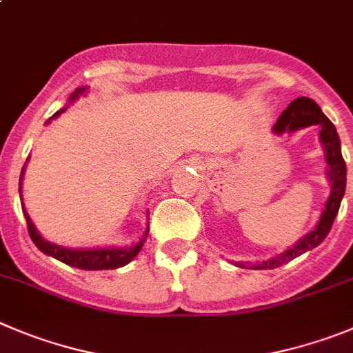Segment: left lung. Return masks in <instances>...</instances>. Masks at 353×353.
Listing matches in <instances>:
<instances>
[{"label": "left lung", "instance_id": "8db88e82", "mask_svg": "<svg viewBox=\"0 0 353 353\" xmlns=\"http://www.w3.org/2000/svg\"><path fill=\"white\" fill-rule=\"evenodd\" d=\"M308 125H319L320 128V141L324 145L325 161L329 164L327 174L332 187L331 196H329L324 212L320 215V221L316 222L313 231L303 236L301 240L290 248H287L283 254L263 261L261 264H254L252 266L254 270H274V268L283 266L289 261L296 259L297 255L319 247L325 240V236L329 234L332 222H334L336 215H338L339 205H341V199H343L345 194V187H347V166H345L343 155H341V143H339V137L338 132H336L334 124L325 117L320 106L313 99L297 98L278 117L276 124L273 125V132L283 134V132H294L297 129L308 128ZM238 266L245 268V264H238Z\"/></svg>", "mask_w": 353, "mask_h": 353}]
</instances>
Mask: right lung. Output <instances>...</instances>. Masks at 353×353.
<instances>
[{"label":"right lung","instance_id":"right-lung-1","mask_svg":"<svg viewBox=\"0 0 353 353\" xmlns=\"http://www.w3.org/2000/svg\"><path fill=\"white\" fill-rule=\"evenodd\" d=\"M87 87H79V89L70 96V103L75 101L82 92H85ZM66 108H61L57 110L50 119H56L57 115L64 112ZM48 119L47 122H50ZM22 174H24V168H22V173H21V183H19V190L22 187ZM22 199V196H21ZM26 215V222H28V231L29 236H31V240L33 243L43 252L45 255H50V257L57 259L61 263L68 264V266H73V268H79V270H89V271H96V270H115V268H121L125 266L128 263H131L132 259L137 257L138 252L141 250L145 243V238L148 234V229L145 231L143 238L138 241L137 245H132V247H124V248H79V250H73V248H66V247H59V245H54L50 241L43 240L41 234L38 232V229L34 228V224L31 222L29 219L28 212L26 208H22Z\"/></svg>","mask_w":353,"mask_h":353}]
</instances>
